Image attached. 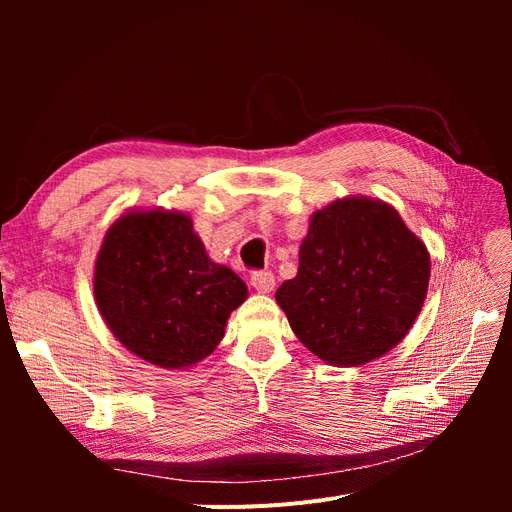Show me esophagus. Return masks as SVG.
I'll use <instances>...</instances> for the list:
<instances>
[{
	"instance_id": "obj_1",
	"label": "esophagus",
	"mask_w": 512,
	"mask_h": 512,
	"mask_svg": "<svg viewBox=\"0 0 512 512\" xmlns=\"http://www.w3.org/2000/svg\"><path fill=\"white\" fill-rule=\"evenodd\" d=\"M250 284L258 292H271L275 288V275L269 269L254 271L250 277Z\"/></svg>"
}]
</instances>
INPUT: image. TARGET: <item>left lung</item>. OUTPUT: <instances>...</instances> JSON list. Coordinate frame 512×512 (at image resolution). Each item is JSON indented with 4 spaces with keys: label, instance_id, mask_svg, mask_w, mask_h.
Wrapping results in <instances>:
<instances>
[{
    "label": "left lung",
    "instance_id": "obj_1",
    "mask_svg": "<svg viewBox=\"0 0 512 512\" xmlns=\"http://www.w3.org/2000/svg\"><path fill=\"white\" fill-rule=\"evenodd\" d=\"M425 243L399 213L371 198L316 211L299 273L275 299L305 348L331 365L374 361L406 337L429 284Z\"/></svg>",
    "mask_w": 512,
    "mask_h": 512
}]
</instances>
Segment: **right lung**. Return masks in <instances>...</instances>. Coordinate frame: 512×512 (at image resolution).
I'll use <instances>...</instances> for the list:
<instances>
[{"label":"right lung","instance_id":"right-lung-1","mask_svg":"<svg viewBox=\"0 0 512 512\" xmlns=\"http://www.w3.org/2000/svg\"><path fill=\"white\" fill-rule=\"evenodd\" d=\"M94 294L123 346L153 365L181 369L220 344L247 286L209 260L188 215L130 211L106 232Z\"/></svg>","mask_w":512,"mask_h":512}]
</instances>
